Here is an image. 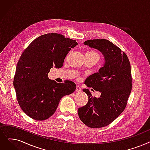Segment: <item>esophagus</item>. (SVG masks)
<instances>
[{
	"label": "esophagus",
	"instance_id": "1",
	"mask_svg": "<svg viewBox=\"0 0 150 150\" xmlns=\"http://www.w3.org/2000/svg\"><path fill=\"white\" fill-rule=\"evenodd\" d=\"M81 91V87L79 86H76V92H80Z\"/></svg>",
	"mask_w": 150,
	"mask_h": 150
}]
</instances>
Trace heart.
Here are the masks:
<instances>
[{
  "instance_id": "b5f03b06",
  "label": "heart",
  "mask_w": 150,
  "mask_h": 150,
  "mask_svg": "<svg viewBox=\"0 0 150 150\" xmlns=\"http://www.w3.org/2000/svg\"><path fill=\"white\" fill-rule=\"evenodd\" d=\"M85 54H87V55H88V56H92V57H97L99 58V54H97V53H96V52L93 51H89L86 52Z\"/></svg>"
}]
</instances>
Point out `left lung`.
<instances>
[{"label":"left lung","instance_id":"left-lung-1","mask_svg":"<svg viewBox=\"0 0 150 150\" xmlns=\"http://www.w3.org/2000/svg\"><path fill=\"white\" fill-rule=\"evenodd\" d=\"M84 45L99 50L104 57L98 72L88 76L85 84L99 91V97H93L88 89L85 105L78 109L81 121L91 128L105 127L113 122L125 109L132 89L131 64L125 52L105 39L88 40ZM93 90V89H92Z\"/></svg>","mask_w":150,"mask_h":150}]
</instances>
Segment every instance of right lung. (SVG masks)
I'll use <instances>...</instances> for the list:
<instances>
[{
  "instance_id": "1",
  "label": "right lung",
  "mask_w": 150,
  "mask_h": 150,
  "mask_svg": "<svg viewBox=\"0 0 150 150\" xmlns=\"http://www.w3.org/2000/svg\"><path fill=\"white\" fill-rule=\"evenodd\" d=\"M77 45L76 40L51 33L38 37L24 51L17 64L13 86L19 106L31 118L48 119L62 97L75 91L74 82L57 83L48 74L53 66L61 67L69 51Z\"/></svg>"
}]
</instances>
